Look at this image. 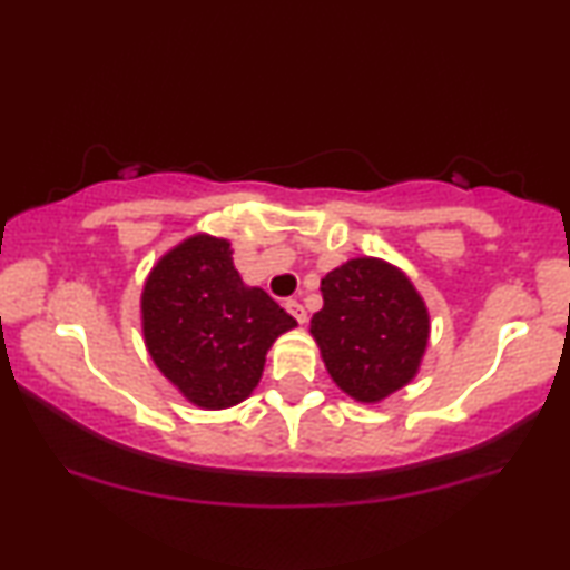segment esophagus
Returning <instances> with one entry per match:
<instances>
[{
    "mask_svg": "<svg viewBox=\"0 0 570 570\" xmlns=\"http://www.w3.org/2000/svg\"><path fill=\"white\" fill-rule=\"evenodd\" d=\"M285 308H287V314L295 316V322H298V324H306L308 314H306V308H303L298 301H287V303H285Z\"/></svg>",
    "mask_w": 570,
    "mask_h": 570,
    "instance_id": "34e87169",
    "label": "esophagus"
}]
</instances>
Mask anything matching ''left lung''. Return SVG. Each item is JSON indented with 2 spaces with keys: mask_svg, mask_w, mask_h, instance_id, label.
Returning <instances> with one entry per match:
<instances>
[{
  "mask_svg": "<svg viewBox=\"0 0 570 570\" xmlns=\"http://www.w3.org/2000/svg\"><path fill=\"white\" fill-rule=\"evenodd\" d=\"M311 337L350 400L379 404L415 381L431 342V314L407 272L355 256L326 272Z\"/></svg>",
  "mask_w": 570,
  "mask_h": 570,
  "instance_id": "obj_1",
  "label": "left lung"
}]
</instances>
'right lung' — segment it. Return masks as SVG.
I'll return each instance as SVG.
<instances>
[{
  "mask_svg": "<svg viewBox=\"0 0 570 570\" xmlns=\"http://www.w3.org/2000/svg\"><path fill=\"white\" fill-rule=\"evenodd\" d=\"M155 368L199 410L236 407L259 386L269 347L298 322L233 267L228 238L194 233L170 246L139 295Z\"/></svg>",
  "mask_w": 570,
  "mask_h": 570,
  "instance_id": "right-lung-1",
  "label": "right lung"
}]
</instances>
